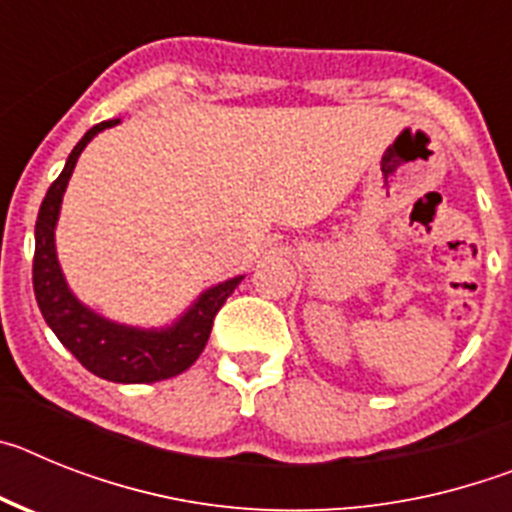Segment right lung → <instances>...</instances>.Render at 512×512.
<instances>
[{
	"mask_svg": "<svg viewBox=\"0 0 512 512\" xmlns=\"http://www.w3.org/2000/svg\"><path fill=\"white\" fill-rule=\"evenodd\" d=\"M120 120H107L94 125L74 146L66 158L61 176L45 192L35 223V259H33V289L45 323L69 348L81 366L107 382L146 384L171 379L187 372L202 354L210 338L212 320L225 305L233 289L243 277H233L202 292L182 318L166 328H133L107 320L81 305L63 279L61 264L56 256V223L61 212L63 192L69 187L74 166L89 140L102 130L112 128Z\"/></svg>",
	"mask_w": 512,
	"mask_h": 512,
	"instance_id": "obj_1",
	"label": "right lung"
}]
</instances>
